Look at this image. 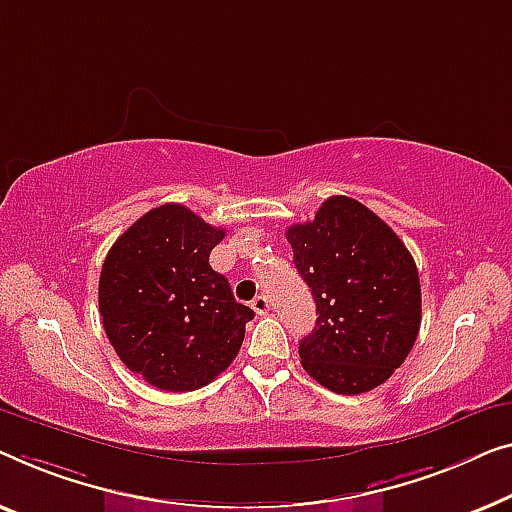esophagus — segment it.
<instances>
[{"label":"esophagus","mask_w":512,"mask_h":512,"mask_svg":"<svg viewBox=\"0 0 512 512\" xmlns=\"http://www.w3.org/2000/svg\"><path fill=\"white\" fill-rule=\"evenodd\" d=\"M250 306H253V311L257 315H264L266 311H269V299H266L264 294H259V297H255L253 304H250Z\"/></svg>","instance_id":"34e87169"}]
</instances>
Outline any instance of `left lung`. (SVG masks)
<instances>
[{
    "mask_svg": "<svg viewBox=\"0 0 512 512\" xmlns=\"http://www.w3.org/2000/svg\"><path fill=\"white\" fill-rule=\"evenodd\" d=\"M294 266L318 320L299 343L308 376L336 394L383 385L413 348L422 320L413 255L357 199L329 197L315 218L287 229Z\"/></svg>",
    "mask_w": 512,
    "mask_h": 512,
    "instance_id": "obj_1",
    "label": "left lung"
}]
</instances>
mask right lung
<instances>
[{"label": "right lung", "instance_id": "add662e5", "mask_svg": "<svg viewBox=\"0 0 512 512\" xmlns=\"http://www.w3.org/2000/svg\"><path fill=\"white\" fill-rule=\"evenodd\" d=\"M225 229L183 204L141 215L104 259L99 313L129 371L164 392L199 390L220 376L253 311L234 299L208 255Z\"/></svg>", "mask_w": 512, "mask_h": 512}]
</instances>
